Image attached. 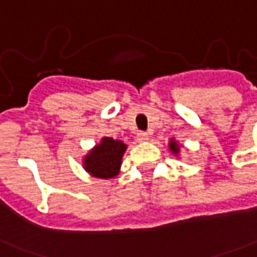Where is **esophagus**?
<instances>
[{
  "instance_id": "34e87169",
  "label": "esophagus",
  "mask_w": 257,
  "mask_h": 257,
  "mask_svg": "<svg viewBox=\"0 0 257 257\" xmlns=\"http://www.w3.org/2000/svg\"><path fill=\"white\" fill-rule=\"evenodd\" d=\"M136 139H137V141H139V143H146L147 140H148V134H147V133L140 132V133H137Z\"/></svg>"
}]
</instances>
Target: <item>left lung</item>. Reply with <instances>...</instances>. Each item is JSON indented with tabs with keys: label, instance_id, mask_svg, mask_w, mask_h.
<instances>
[{
	"label": "left lung",
	"instance_id": "obj_1",
	"mask_svg": "<svg viewBox=\"0 0 257 257\" xmlns=\"http://www.w3.org/2000/svg\"><path fill=\"white\" fill-rule=\"evenodd\" d=\"M169 150H171V151H172L175 155H178V154H179L180 147H179V144H178V143H176V141H175L173 139H171V141H169Z\"/></svg>",
	"mask_w": 257,
	"mask_h": 257
}]
</instances>
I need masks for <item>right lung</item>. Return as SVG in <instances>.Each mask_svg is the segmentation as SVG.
<instances>
[{
	"mask_svg": "<svg viewBox=\"0 0 257 257\" xmlns=\"http://www.w3.org/2000/svg\"><path fill=\"white\" fill-rule=\"evenodd\" d=\"M127 150L123 141L103 137L84 158V168L93 178L110 179L120 172L121 158Z\"/></svg>",
	"mask_w": 257,
	"mask_h": 257,
	"instance_id": "add662e5",
	"label": "right lung"
}]
</instances>
